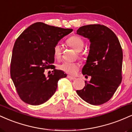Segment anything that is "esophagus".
<instances>
[{"label": "esophagus", "mask_w": 132, "mask_h": 132, "mask_svg": "<svg viewBox=\"0 0 132 132\" xmlns=\"http://www.w3.org/2000/svg\"><path fill=\"white\" fill-rule=\"evenodd\" d=\"M68 78H69V79H71V80H75L76 79V77L71 76H69V75L68 76Z\"/></svg>", "instance_id": "1"}]
</instances>
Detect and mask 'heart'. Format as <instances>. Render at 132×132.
Masks as SVG:
<instances>
[{
  "label": "heart",
  "instance_id": "obj_1",
  "mask_svg": "<svg viewBox=\"0 0 132 132\" xmlns=\"http://www.w3.org/2000/svg\"><path fill=\"white\" fill-rule=\"evenodd\" d=\"M66 43L69 46L71 47L76 51H81L84 48V40L79 35L71 36L66 40ZM54 58L57 60H60L61 57L62 50L61 47L59 44H56L53 49ZM79 57H81V54H78ZM80 65L78 63H69V62H64L58 66V68L60 70L64 71V72L70 75H75L79 71Z\"/></svg>",
  "mask_w": 132,
  "mask_h": 132
}]
</instances>
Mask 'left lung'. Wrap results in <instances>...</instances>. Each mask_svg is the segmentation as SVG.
<instances>
[{
	"mask_svg": "<svg viewBox=\"0 0 132 132\" xmlns=\"http://www.w3.org/2000/svg\"><path fill=\"white\" fill-rule=\"evenodd\" d=\"M77 33L90 42V50L82 74L90 76L89 82L76 92L89 104L99 105L111 99L122 80L123 52L116 35L100 24L81 27Z\"/></svg>",
	"mask_w": 132,
	"mask_h": 132,
	"instance_id": "8db88e82",
	"label": "left lung"
}]
</instances>
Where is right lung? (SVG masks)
<instances>
[{
    "label": "right lung",
    "mask_w": 132,
    "mask_h": 132,
    "mask_svg": "<svg viewBox=\"0 0 132 132\" xmlns=\"http://www.w3.org/2000/svg\"><path fill=\"white\" fill-rule=\"evenodd\" d=\"M72 29L51 26L42 22L30 25L17 38L13 48L10 76L18 95L27 104L38 105L46 102L56 92L57 82L66 77L55 69L53 49ZM54 69L46 78L45 69Z\"/></svg>",
    "instance_id": "1"
}]
</instances>
